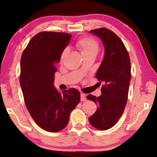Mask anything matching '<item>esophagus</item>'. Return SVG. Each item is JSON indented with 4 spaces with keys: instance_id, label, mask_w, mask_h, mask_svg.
Listing matches in <instances>:
<instances>
[{
    "instance_id": "obj_1",
    "label": "esophagus",
    "mask_w": 157,
    "mask_h": 157,
    "mask_svg": "<svg viewBox=\"0 0 157 157\" xmlns=\"http://www.w3.org/2000/svg\"><path fill=\"white\" fill-rule=\"evenodd\" d=\"M87 100V98H86V96H85V94L81 93V101L84 102V101H85V100Z\"/></svg>"
}]
</instances>
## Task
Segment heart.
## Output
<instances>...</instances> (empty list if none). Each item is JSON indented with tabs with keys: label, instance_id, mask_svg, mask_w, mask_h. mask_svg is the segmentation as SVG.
Listing matches in <instances>:
<instances>
[{
	"label": "heart",
	"instance_id": "1",
	"mask_svg": "<svg viewBox=\"0 0 157 157\" xmlns=\"http://www.w3.org/2000/svg\"><path fill=\"white\" fill-rule=\"evenodd\" d=\"M76 46L81 52L82 57L90 55H96L99 49V45L97 41L91 37H83L76 42ZM68 53V48H65L61 53L60 60L63 61Z\"/></svg>",
	"mask_w": 157,
	"mask_h": 157
}]
</instances>
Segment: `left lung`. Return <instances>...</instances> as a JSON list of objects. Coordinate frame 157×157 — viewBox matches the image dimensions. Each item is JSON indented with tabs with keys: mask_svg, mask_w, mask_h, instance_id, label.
I'll list each match as a JSON object with an SVG mask.
<instances>
[{
	"mask_svg": "<svg viewBox=\"0 0 157 157\" xmlns=\"http://www.w3.org/2000/svg\"><path fill=\"white\" fill-rule=\"evenodd\" d=\"M90 33L102 40L105 56L96 75L100 83H104L101 95L96 97L90 94L87 97L98 105L89 121L94 128L105 131L117 122L125 109L131 81V61L124 44L113 31L100 28Z\"/></svg>",
	"mask_w": 157,
	"mask_h": 157,
	"instance_id": "1",
	"label": "left lung"
}]
</instances>
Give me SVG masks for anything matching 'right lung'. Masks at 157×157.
Here are the masks:
<instances>
[{"mask_svg": "<svg viewBox=\"0 0 157 157\" xmlns=\"http://www.w3.org/2000/svg\"><path fill=\"white\" fill-rule=\"evenodd\" d=\"M71 37L65 33L40 32L29 41L20 61V83L26 108L35 123L48 132L67 126L81 98L76 89L61 94L54 86L56 65Z\"/></svg>", "mask_w": 157, "mask_h": 157, "instance_id": "add662e5", "label": "right lung"}]
</instances>
